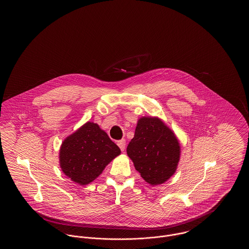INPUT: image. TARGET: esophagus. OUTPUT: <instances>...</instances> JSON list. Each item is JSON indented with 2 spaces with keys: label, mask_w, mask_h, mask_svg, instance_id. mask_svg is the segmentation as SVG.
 I'll use <instances>...</instances> for the list:
<instances>
[{
  "label": "esophagus",
  "mask_w": 249,
  "mask_h": 249,
  "mask_svg": "<svg viewBox=\"0 0 249 249\" xmlns=\"http://www.w3.org/2000/svg\"><path fill=\"white\" fill-rule=\"evenodd\" d=\"M118 145H119V148L121 149V151H124L125 150V146H126L125 139H121V140L118 141Z\"/></svg>",
  "instance_id": "esophagus-1"
}]
</instances>
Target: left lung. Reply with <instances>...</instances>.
Returning <instances> with one entry per match:
<instances>
[{
  "label": "left lung",
  "instance_id": "left-lung-1",
  "mask_svg": "<svg viewBox=\"0 0 249 249\" xmlns=\"http://www.w3.org/2000/svg\"><path fill=\"white\" fill-rule=\"evenodd\" d=\"M127 154L143 180L157 186L176 173L180 145L176 134L161 119L143 117L137 122Z\"/></svg>",
  "mask_w": 249,
  "mask_h": 249
}]
</instances>
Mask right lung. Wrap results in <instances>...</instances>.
Wrapping results in <instances>:
<instances>
[{
    "label": "right lung",
    "instance_id": "add662e5",
    "mask_svg": "<svg viewBox=\"0 0 249 249\" xmlns=\"http://www.w3.org/2000/svg\"><path fill=\"white\" fill-rule=\"evenodd\" d=\"M119 154V146L105 130L87 122L61 143L59 165L66 177L84 186L98 178Z\"/></svg>",
    "mask_w": 249,
    "mask_h": 249
}]
</instances>
